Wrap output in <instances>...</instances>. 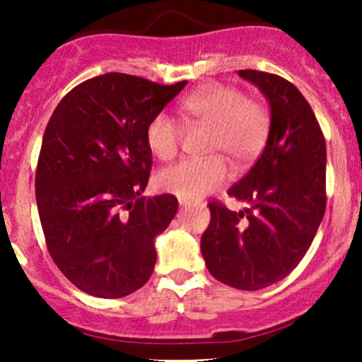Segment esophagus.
<instances>
[{"label": "esophagus", "mask_w": 362, "mask_h": 362, "mask_svg": "<svg viewBox=\"0 0 362 362\" xmlns=\"http://www.w3.org/2000/svg\"><path fill=\"white\" fill-rule=\"evenodd\" d=\"M178 204H180V208H187L189 203L185 202V199H178Z\"/></svg>", "instance_id": "obj_1"}]
</instances>
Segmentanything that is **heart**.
Returning <instances> with one entry per match:
<instances>
[{"mask_svg":"<svg viewBox=\"0 0 362 362\" xmlns=\"http://www.w3.org/2000/svg\"><path fill=\"white\" fill-rule=\"evenodd\" d=\"M182 108L192 122L210 127L206 151L224 154L235 166L254 159L268 141L272 126L268 110L236 87H203L185 98ZM182 134L180 122L166 112L156 113L145 131L148 148L160 160L175 158ZM228 175L221 158L185 159L160 171L158 185L180 199L194 202L226 184Z\"/></svg>","mask_w":362,"mask_h":362,"instance_id":"b5f03b06","label":"heart"}]
</instances>
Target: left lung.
<instances>
[{
	"label": "left lung",
	"instance_id": "obj_1",
	"mask_svg": "<svg viewBox=\"0 0 362 362\" xmlns=\"http://www.w3.org/2000/svg\"><path fill=\"white\" fill-rule=\"evenodd\" d=\"M269 103L261 158L228 194L249 206L208 203L202 236L206 268L218 282L259 291L286 279L305 257L326 211V140L298 87L257 69H240Z\"/></svg>",
	"mask_w": 362,
	"mask_h": 362
}]
</instances>
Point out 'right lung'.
Returning a JSON list of instances; mask_svg holds the SVG:
<instances>
[{
    "label": "right lung",
    "mask_w": 362,
    "mask_h": 362,
    "mask_svg": "<svg viewBox=\"0 0 362 362\" xmlns=\"http://www.w3.org/2000/svg\"><path fill=\"white\" fill-rule=\"evenodd\" d=\"M185 83L105 73L69 90L47 124L35 178L40 222L54 262L83 293L124 298L154 272L156 236L178 202L141 196L152 168L145 131Z\"/></svg>",
    "instance_id": "1"
}]
</instances>
